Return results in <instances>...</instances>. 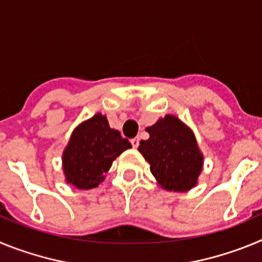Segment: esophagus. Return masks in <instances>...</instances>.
<instances>
[{"label": "esophagus", "instance_id": "obj_1", "mask_svg": "<svg viewBox=\"0 0 262 262\" xmlns=\"http://www.w3.org/2000/svg\"><path fill=\"white\" fill-rule=\"evenodd\" d=\"M131 144H133L134 148H138V145H139V138L131 139Z\"/></svg>", "mask_w": 262, "mask_h": 262}]
</instances>
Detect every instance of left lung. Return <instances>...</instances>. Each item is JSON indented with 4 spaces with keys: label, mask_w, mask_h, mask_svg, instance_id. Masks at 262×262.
<instances>
[{
    "label": "left lung",
    "mask_w": 262,
    "mask_h": 262,
    "mask_svg": "<svg viewBox=\"0 0 262 262\" xmlns=\"http://www.w3.org/2000/svg\"><path fill=\"white\" fill-rule=\"evenodd\" d=\"M145 131L149 138L142 140L138 149L149 164L157 184L166 191L184 193L193 189L203 168V155L193 129L169 114Z\"/></svg>",
    "instance_id": "left-lung-1"
}]
</instances>
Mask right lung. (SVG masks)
Here are the masks:
<instances>
[{"label": "right lung", "instance_id": "add662e5", "mask_svg": "<svg viewBox=\"0 0 262 262\" xmlns=\"http://www.w3.org/2000/svg\"><path fill=\"white\" fill-rule=\"evenodd\" d=\"M131 143L108 126L106 115L94 114L78 124L62 152V172L67 184L89 190L105 180L113 161Z\"/></svg>", "mask_w": 262, "mask_h": 262}]
</instances>
